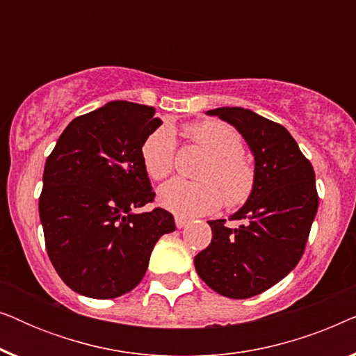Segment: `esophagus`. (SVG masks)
<instances>
[{
  "label": "esophagus",
  "instance_id": "1",
  "mask_svg": "<svg viewBox=\"0 0 356 356\" xmlns=\"http://www.w3.org/2000/svg\"><path fill=\"white\" fill-rule=\"evenodd\" d=\"M188 222H189L188 218H184V217H179V216L175 217V225H177V228H183Z\"/></svg>",
  "mask_w": 356,
  "mask_h": 356
}]
</instances>
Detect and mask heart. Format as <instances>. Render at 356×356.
I'll use <instances>...</instances> for the list:
<instances>
[{
  "mask_svg": "<svg viewBox=\"0 0 356 356\" xmlns=\"http://www.w3.org/2000/svg\"><path fill=\"white\" fill-rule=\"evenodd\" d=\"M189 139L209 155L199 178L202 181L172 179L159 189V204L183 217L204 216L217 211L225 201L228 209L250 201L256 188V167L245 154V140L230 124L204 120L186 128ZM177 139L172 126H160L140 147L145 173L155 181L172 173Z\"/></svg>",
  "mask_w": 356,
  "mask_h": 356,
  "instance_id": "1",
  "label": "heart"
}]
</instances>
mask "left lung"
Segmentation results:
<instances>
[{
    "mask_svg": "<svg viewBox=\"0 0 356 356\" xmlns=\"http://www.w3.org/2000/svg\"><path fill=\"white\" fill-rule=\"evenodd\" d=\"M240 131L254 155L256 188L232 218L209 220L212 241L194 257L196 272L228 298L259 295L291 272L303 256L318 212L314 168L284 126L241 108L209 110Z\"/></svg>",
    "mask_w": 356,
    "mask_h": 356,
    "instance_id": "1",
    "label": "left lung"
}]
</instances>
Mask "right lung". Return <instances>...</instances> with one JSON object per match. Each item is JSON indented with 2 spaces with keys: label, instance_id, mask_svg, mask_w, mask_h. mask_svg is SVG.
<instances>
[{
  "label": "right lung",
  "instance_id": "1",
  "mask_svg": "<svg viewBox=\"0 0 356 356\" xmlns=\"http://www.w3.org/2000/svg\"><path fill=\"white\" fill-rule=\"evenodd\" d=\"M160 124L152 106L110 102L72 120L48 155L38 199L45 246L77 293H128L143 280L159 238L175 230L162 207L136 212L155 197L140 147Z\"/></svg>",
  "mask_w": 356,
  "mask_h": 356
}]
</instances>
